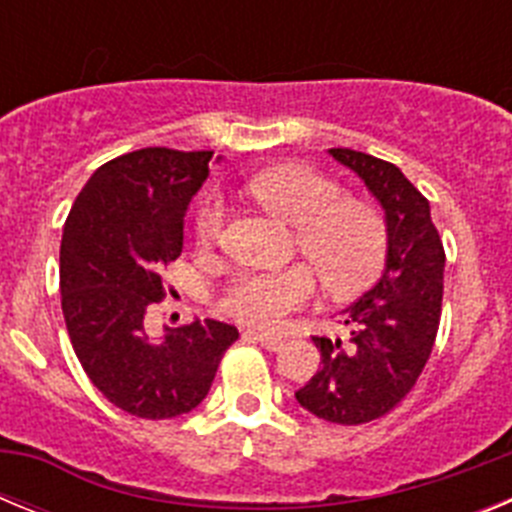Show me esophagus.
I'll return each mask as SVG.
<instances>
[{
  "mask_svg": "<svg viewBox=\"0 0 512 512\" xmlns=\"http://www.w3.org/2000/svg\"><path fill=\"white\" fill-rule=\"evenodd\" d=\"M243 336L251 338V341H256V343H261V346L269 348V351H279V348L284 346L282 336H274V333H264V330H246Z\"/></svg>",
  "mask_w": 512,
  "mask_h": 512,
  "instance_id": "1",
  "label": "esophagus"
}]
</instances>
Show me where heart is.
<instances>
[{
    "instance_id": "1",
    "label": "heart",
    "mask_w": 512,
    "mask_h": 512,
    "mask_svg": "<svg viewBox=\"0 0 512 512\" xmlns=\"http://www.w3.org/2000/svg\"><path fill=\"white\" fill-rule=\"evenodd\" d=\"M248 194L266 212L295 225L297 248L318 269L325 287L348 295L366 287L379 274L387 256V228L377 207L369 202L343 197L341 184L305 169L277 166L256 174L246 184ZM223 205L207 197L197 212L194 233L202 246H210L220 235ZM315 292V277L305 264L279 271H243L223 292L225 315L271 328Z\"/></svg>"
}]
</instances>
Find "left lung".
<instances>
[{"label":"left lung","instance_id":"left-lung-1","mask_svg":"<svg viewBox=\"0 0 512 512\" xmlns=\"http://www.w3.org/2000/svg\"><path fill=\"white\" fill-rule=\"evenodd\" d=\"M328 153L382 207L387 256L377 284L341 310L351 338H312L320 369L295 397L328 423L359 425L390 413L418 382L441 320L446 253L431 205L395 164L351 148Z\"/></svg>","mask_w":512,"mask_h":512}]
</instances>
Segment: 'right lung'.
<instances>
[{"mask_svg":"<svg viewBox=\"0 0 512 512\" xmlns=\"http://www.w3.org/2000/svg\"><path fill=\"white\" fill-rule=\"evenodd\" d=\"M212 151L140 148L99 166L74 200L61 238V307L71 346L115 408L146 420L194 410L238 330L194 318L146 333L164 297L161 269L179 259L184 215L210 174ZM220 161V158H217Z\"/></svg>","mask_w":512,"mask_h":512,"instance_id":"right-lung-1","label":"right lung"}]
</instances>
